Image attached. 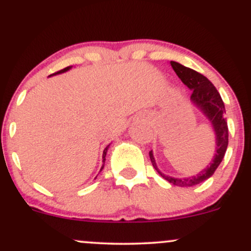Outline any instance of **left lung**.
Returning <instances> with one entry per match:
<instances>
[{
  "label": "left lung",
  "instance_id": "8db88e82",
  "mask_svg": "<svg viewBox=\"0 0 251 251\" xmlns=\"http://www.w3.org/2000/svg\"><path fill=\"white\" fill-rule=\"evenodd\" d=\"M171 66L176 75L180 78V80L192 91L191 97H190L192 104L209 120L215 134V154L207 167L203 168L200 173L194 174L188 178H174V176L162 173L155 162L152 150L149 151V156L151 160L152 167L157 171V173L162 178L170 181L171 184L176 186H194L210 178L225 156L228 144V128L227 121L225 119V104H224L220 94L216 90L215 86L201 73L176 61H171Z\"/></svg>",
  "mask_w": 251,
  "mask_h": 251
}]
</instances>
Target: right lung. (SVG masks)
I'll use <instances>...</instances> for the list:
<instances>
[{
    "instance_id": "1",
    "label": "right lung",
    "mask_w": 251,
    "mask_h": 251,
    "mask_svg": "<svg viewBox=\"0 0 251 251\" xmlns=\"http://www.w3.org/2000/svg\"><path fill=\"white\" fill-rule=\"evenodd\" d=\"M71 68H72V66H68V67H66V68H63V70H61V71H59V72H56V73H54V75H60V73H65V72H67V71H70ZM51 75H50V77H51ZM108 148H109V146H107L105 147V149L103 150V155H102V157H103V161H102V162L104 163V161H105V155H107V151H108ZM103 167H104V165H102V167H101V170H100V172H101L102 170H103ZM96 179V178H95Z\"/></svg>"
}]
</instances>
